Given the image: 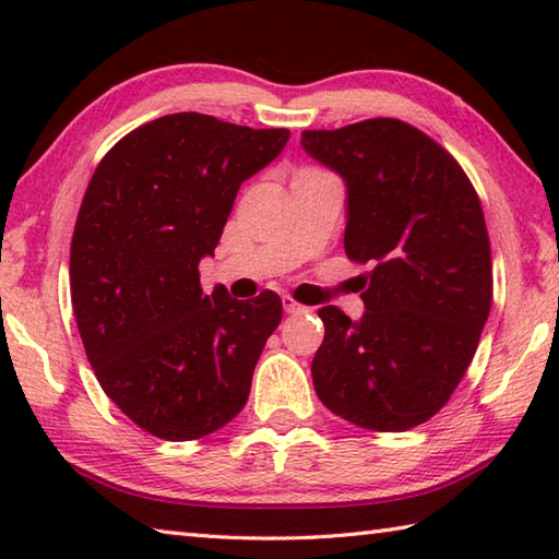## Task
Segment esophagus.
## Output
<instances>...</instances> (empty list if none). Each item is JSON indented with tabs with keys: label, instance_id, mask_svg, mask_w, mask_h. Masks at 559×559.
I'll list each match as a JSON object with an SVG mask.
<instances>
[{
	"label": "esophagus",
	"instance_id": "34e87169",
	"mask_svg": "<svg viewBox=\"0 0 559 559\" xmlns=\"http://www.w3.org/2000/svg\"><path fill=\"white\" fill-rule=\"evenodd\" d=\"M281 302H283V310H286V313H290V316H296V313H306V306H300L298 300H293L290 296H283L281 298Z\"/></svg>",
	"mask_w": 559,
	"mask_h": 559
}]
</instances>
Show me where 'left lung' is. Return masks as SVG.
<instances>
[{
  "mask_svg": "<svg viewBox=\"0 0 559 559\" xmlns=\"http://www.w3.org/2000/svg\"><path fill=\"white\" fill-rule=\"evenodd\" d=\"M300 145L345 179V253L372 263L357 323L318 310L316 392L362 429L419 427L466 374L493 300L476 189L437 140L396 118L302 130Z\"/></svg>",
  "mask_w": 559,
  "mask_h": 559,
  "instance_id": "1",
  "label": "left lung"
}]
</instances>
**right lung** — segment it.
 Segmentation results:
<instances>
[{
	"label": "right lung",
	"mask_w": 559,
	"mask_h": 559,
	"mask_svg": "<svg viewBox=\"0 0 559 559\" xmlns=\"http://www.w3.org/2000/svg\"><path fill=\"white\" fill-rule=\"evenodd\" d=\"M288 138L175 112L128 132L91 177L71 239L75 323L103 392L157 439H202L249 400L281 298L204 296L200 261Z\"/></svg>",
	"instance_id": "add662e5"
}]
</instances>
